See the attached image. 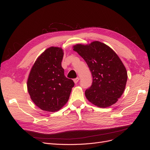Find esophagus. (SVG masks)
<instances>
[{
	"instance_id": "obj_1",
	"label": "esophagus",
	"mask_w": 150,
	"mask_h": 150,
	"mask_svg": "<svg viewBox=\"0 0 150 150\" xmlns=\"http://www.w3.org/2000/svg\"><path fill=\"white\" fill-rule=\"evenodd\" d=\"M79 77H76V78L74 79H73V81H74V83H76V84L77 82L79 81Z\"/></svg>"
}]
</instances>
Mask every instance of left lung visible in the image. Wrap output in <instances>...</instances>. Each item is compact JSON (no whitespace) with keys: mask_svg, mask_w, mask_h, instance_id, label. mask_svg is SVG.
I'll list each match as a JSON object with an SVG mask.
<instances>
[{"mask_svg":"<svg viewBox=\"0 0 150 150\" xmlns=\"http://www.w3.org/2000/svg\"><path fill=\"white\" fill-rule=\"evenodd\" d=\"M73 48L92 74V85L85 91L87 99L99 107L114 104L123 93L127 81V70L118 55L109 46L97 41Z\"/></svg>","mask_w":150,"mask_h":150,"instance_id":"obj_1","label":"left lung"}]
</instances>
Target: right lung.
Listing matches in <instances>:
<instances>
[{
	"label": "right lung",
	"mask_w": 150,
	"mask_h": 150,
	"mask_svg": "<svg viewBox=\"0 0 150 150\" xmlns=\"http://www.w3.org/2000/svg\"><path fill=\"white\" fill-rule=\"evenodd\" d=\"M63 50L50 47L34 63L27 81L31 99L41 109L48 112L59 110L68 102L73 81L64 76L61 66Z\"/></svg>",
	"instance_id": "obj_1"
}]
</instances>
